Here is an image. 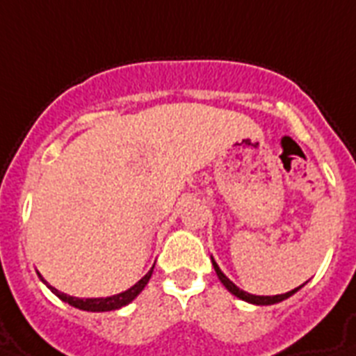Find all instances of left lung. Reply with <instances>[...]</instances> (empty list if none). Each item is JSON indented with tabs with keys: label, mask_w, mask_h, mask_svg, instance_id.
I'll return each mask as SVG.
<instances>
[{
	"label": "left lung",
	"mask_w": 356,
	"mask_h": 356,
	"mask_svg": "<svg viewBox=\"0 0 356 356\" xmlns=\"http://www.w3.org/2000/svg\"><path fill=\"white\" fill-rule=\"evenodd\" d=\"M212 266H214V270H216L218 277H220V281L223 282V286L227 288L229 292L234 293L236 298L243 299V301H248V303H253V305H273V303H279V301L290 298L292 293H296L299 290V288L303 286V284H301V286L293 288L292 292L281 293V296H253V293H248V292H243V290H240V288H238L233 281H229L227 277L223 275V271L220 270V268H218V264H216V262H214V260H212Z\"/></svg>",
	"instance_id": "left-lung-1"
}]
</instances>
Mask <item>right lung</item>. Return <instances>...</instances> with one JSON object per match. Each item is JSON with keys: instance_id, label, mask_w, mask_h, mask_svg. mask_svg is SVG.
<instances>
[{"instance_id": "add662e5", "label": "right lung", "mask_w": 356, "mask_h": 356, "mask_svg": "<svg viewBox=\"0 0 356 356\" xmlns=\"http://www.w3.org/2000/svg\"><path fill=\"white\" fill-rule=\"evenodd\" d=\"M151 273H153V268H151L147 273H145L142 279H140L134 286H131L129 290H125V292L122 293H116V296H111V298H94V299H79V298H72V296H66V293L58 292L57 288L49 286V290H51L55 296H57L58 299H63L64 303L72 305V307H75V309H81V310H88V312H107V310H116V309H122V307H125V305H129L131 301H133L136 296H138L142 290H144V286L147 284V281H149Z\"/></svg>"}]
</instances>
